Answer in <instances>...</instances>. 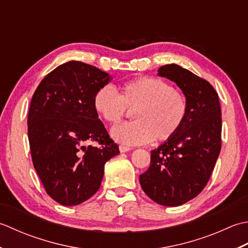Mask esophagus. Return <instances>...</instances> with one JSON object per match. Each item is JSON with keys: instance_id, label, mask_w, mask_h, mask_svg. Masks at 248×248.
Returning <instances> with one entry per match:
<instances>
[{"instance_id": "obj_1", "label": "esophagus", "mask_w": 248, "mask_h": 248, "mask_svg": "<svg viewBox=\"0 0 248 248\" xmlns=\"http://www.w3.org/2000/svg\"><path fill=\"white\" fill-rule=\"evenodd\" d=\"M119 149H120V152H122V153H124V152H128V151H130V150H131V148H129V146L122 145V144H121V145L119 146Z\"/></svg>"}]
</instances>
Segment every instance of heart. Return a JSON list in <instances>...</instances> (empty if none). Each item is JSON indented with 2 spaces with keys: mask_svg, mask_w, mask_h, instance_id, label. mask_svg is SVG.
<instances>
[{
  "mask_svg": "<svg viewBox=\"0 0 248 248\" xmlns=\"http://www.w3.org/2000/svg\"><path fill=\"white\" fill-rule=\"evenodd\" d=\"M96 112L109 124H117L134 109L136 121L117 125L111 131L121 143L139 145L151 140L167 141L184 124L188 112L186 96L163 79L135 78L121 87V93L111 85L99 88L93 97Z\"/></svg>",
  "mask_w": 248,
  "mask_h": 248,
  "instance_id": "heart-1",
  "label": "heart"
}]
</instances>
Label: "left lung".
<instances>
[{"label": "left lung", "mask_w": 248, "mask_h": 248, "mask_svg": "<svg viewBox=\"0 0 248 248\" xmlns=\"http://www.w3.org/2000/svg\"><path fill=\"white\" fill-rule=\"evenodd\" d=\"M158 75L183 91L188 112L178 133L151 151L139 181L156 203L178 206L198 196L211 178L221 149V111L218 94L205 79L176 64L164 65Z\"/></svg>", "instance_id": "1"}]
</instances>
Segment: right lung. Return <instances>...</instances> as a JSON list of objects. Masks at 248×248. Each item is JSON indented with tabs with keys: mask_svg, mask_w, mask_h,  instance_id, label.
<instances>
[{
	"mask_svg": "<svg viewBox=\"0 0 248 248\" xmlns=\"http://www.w3.org/2000/svg\"><path fill=\"white\" fill-rule=\"evenodd\" d=\"M109 80L92 65L69 61L33 94L28 115L32 161L46 193L62 205L90 199L102 184L105 164L120 153L93 106L96 91ZM87 142L99 145L85 147Z\"/></svg>",
	"mask_w": 248,
	"mask_h": 248,
	"instance_id": "1",
	"label": "right lung"
}]
</instances>
